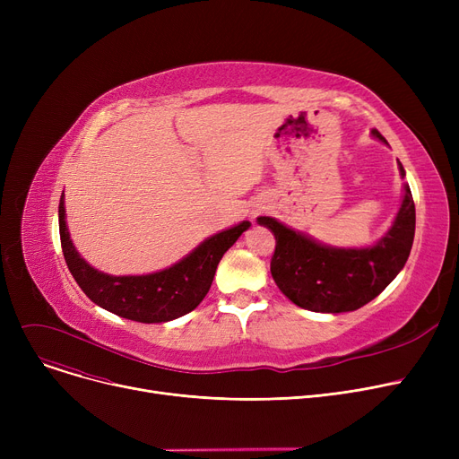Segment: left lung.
I'll return each mask as SVG.
<instances>
[{"mask_svg":"<svg viewBox=\"0 0 459 459\" xmlns=\"http://www.w3.org/2000/svg\"><path fill=\"white\" fill-rule=\"evenodd\" d=\"M372 137L389 144L377 130H372ZM398 169L405 178L400 161ZM256 221L275 236L270 270L279 290L301 308L336 315L367 305L402 272L415 238V203L411 189L403 184L391 229L367 247L325 246L270 215H260Z\"/></svg>","mask_w":459,"mask_h":459,"instance_id":"8db88e82","label":"left lung"}]
</instances>
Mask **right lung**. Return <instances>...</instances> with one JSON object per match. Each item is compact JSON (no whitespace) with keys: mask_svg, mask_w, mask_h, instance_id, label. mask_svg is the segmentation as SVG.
Wrapping results in <instances>:
<instances>
[{"mask_svg":"<svg viewBox=\"0 0 459 459\" xmlns=\"http://www.w3.org/2000/svg\"><path fill=\"white\" fill-rule=\"evenodd\" d=\"M249 227V221H242L206 238L165 270L147 275H109L92 268L76 251L66 227L65 193L59 201L61 247L72 277L92 303L141 324L171 322L195 308L210 290L217 264Z\"/></svg>","mask_w":459,"mask_h":459,"instance_id":"add662e5","label":"right lung"}]
</instances>
